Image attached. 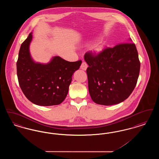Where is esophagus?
Here are the masks:
<instances>
[{"label":"esophagus","instance_id":"1","mask_svg":"<svg viewBox=\"0 0 159 159\" xmlns=\"http://www.w3.org/2000/svg\"><path fill=\"white\" fill-rule=\"evenodd\" d=\"M88 64H86V62H83L82 63V64H81V66H80V68L82 69V70H86L87 68H88Z\"/></svg>","mask_w":159,"mask_h":159}]
</instances>
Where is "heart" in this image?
<instances>
[{
    "mask_svg": "<svg viewBox=\"0 0 159 159\" xmlns=\"http://www.w3.org/2000/svg\"><path fill=\"white\" fill-rule=\"evenodd\" d=\"M102 50V46L100 45H96L93 47V51L96 53H100Z\"/></svg>",
    "mask_w": 159,
    "mask_h": 159,
    "instance_id": "b5f03b06",
    "label": "heart"
}]
</instances>
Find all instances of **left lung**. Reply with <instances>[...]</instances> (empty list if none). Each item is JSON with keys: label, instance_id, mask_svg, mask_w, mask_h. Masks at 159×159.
<instances>
[{"label": "left lung", "instance_id": "1", "mask_svg": "<svg viewBox=\"0 0 159 159\" xmlns=\"http://www.w3.org/2000/svg\"><path fill=\"white\" fill-rule=\"evenodd\" d=\"M84 60L91 98L96 104L111 106L128 98L135 89L140 61L136 46L123 43L96 54L88 52Z\"/></svg>", "mask_w": 159, "mask_h": 159}]
</instances>
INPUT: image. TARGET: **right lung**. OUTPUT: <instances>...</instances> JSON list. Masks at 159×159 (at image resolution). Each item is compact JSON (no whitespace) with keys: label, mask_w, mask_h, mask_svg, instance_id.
<instances>
[{"label":"right lung","mask_w":159,"mask_h":159,"mask_svg":"<svg viewBox=\"0 0 159 159\" xmlns=\"http://www.w3.org/2000/svg\"><path fill=\"white\" fill-rule=\"evenodd\" d=\"M31 40V33L20 49L16 62L20 86L26 98L34 104H60L67 97L72 76L80 68L82 61L69 62L55 56L46 64L35 62L29 51Z\"/></svg>","instance_id":"add662e5"}]
</instances>
